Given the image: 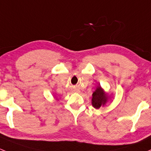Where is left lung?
Listing matches in <instances>:
<instances>
[{"label": "left lung", "instance_id": "obj_1", "mask_svg": "<svg viewBox=\"0 0 151 151\" xmlns=\"http://www.w3.org/2000/svg\"><path fill=\"white\" fill-rule=\"evenodd\" d=\"M111 96H110L100 85L97 86L95 91L92 94L91 98V105L95 109H99L100 107H103L106 105L107 102L111 99Z\"/></svg>", "mask_w": 151, "mask_h": 151}]
</instances>
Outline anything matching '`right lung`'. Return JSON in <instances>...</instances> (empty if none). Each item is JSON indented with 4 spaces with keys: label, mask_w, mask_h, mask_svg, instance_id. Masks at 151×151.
<instances>
[{
    "label": "right lung",
    "mask_w": 151,
    "mask_h": 151,
    "mask_svg": "<svg viewBox=\"0 0 151 151\" xmlns=\"http://www.w3.org/2000/svg\"><path fill=\"white\" fill-rule=\"evenodd\" d=\"M55 99H57V100H58V98H57V97H55Z\"/></svg>",
    "instance_id": "add662e5"
}]
</instances>
